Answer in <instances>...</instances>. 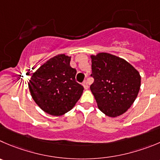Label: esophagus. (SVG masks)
Listing matches in <instances>:
<instances>
[{"label": "esophagus", "instance_id": "esophagus-1", "mask_svg": "<svg viewBox=\"0 0 160 160\" xmlns=\"http://www.w3.org/2000/svg\"><path fill=\"white\" fill-rule=\"evenodd\" d=\"M82 86H83V87H84L86 89H88V87H89V86H88V83H87V82H86V81L83 82Z\"/></svg>", "mask_w": 160, "mask_h": 160}]
</instances>
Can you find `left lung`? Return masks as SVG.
<instances>
[{
    "mask_svg": "<svg viewBox=\"0 0 160 160\" xmlns=\"http://www.w3.org/2000/svg\"><path fill=\"white\" fill-rule=\"evenodd\" d=\"M93 84L90 89L97 107L115 118L127 112L139 92L141 75L124 59L108 52L91 55Z\"/></svg>",
    "mask_w": 160,
    "mask_h": 160,
    "instance_id": "1",
    "label": "left lung"
}]
</instances>
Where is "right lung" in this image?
I'll return each instance as SVG.
<instances>
[{
	"mask_svg": "<svg viewBox=\"0 0 160 160\" xmlns=\"http://www.w3.org/2000/svg\"><path fill=\"white\" fill-rule=\"evenodd\" d=\"M71 56H53L33 73L28 82L32 98L46 113L60 116L71 111L83 92L75 82L76 70L70 66Z\"/></svg>",
	"mask_w": 160,
	"mask_h": 160,
	"instance_id": "obj_1",
	"label": "right lung"
}]
</instances>
